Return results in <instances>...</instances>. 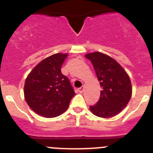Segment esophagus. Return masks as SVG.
<instances>
[{
	"instance_id": "obj_1",
	"label": "esophagus",
	"mask_w": 153,
	"mask_h": 153,
	"mask_svg": "<svg viewBox=\"0 0 153 153\" xmlns=\"http://www.w3.org/2000/svg\"><path fill=\"white\" fill-rule=\"evenodd\" d=\"M83 90H84V86H81V87L78 88V91H79V93H83Z\"/></svg>"
}]
</instances>
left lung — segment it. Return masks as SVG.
I'll return each instance as SVG.
<instances>
[{
    "label": "left lung",
    "instance_id": "1",
    "mask_svg": "<svg viewBox=\"0 0 153 153\" xmlns=\"http://www.w3.org/2000/svg\"><path fill=\"white\" fill-rule=\"evenodd\" d=\"M102 90L98 102L90 106V111L102 118L113 117L126 106L132 96L130 79L114 59L100 52L88 53Z\"/></svg>",
    "mask_w": 153,
    "mask_h": 153
}]
</instances>
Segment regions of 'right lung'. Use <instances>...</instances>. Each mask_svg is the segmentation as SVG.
I'll return each mask as SVG.
<instances>
[{"mask_svg":"<svg viewBox=\"0 0 153 153\" xmlns=\"http://www.w3.org/2000/svg\"><path fill=\"white\" fill-rule=\"evenodd\" d=\"M67 53H56L42 60L27 77L24 97L28 106L42 117L52 118L67 109L75 95L61 67Z\"/></svg>","mask_w":153,"mask_h":153,"instance_id":"obj_1","label":"right lung"}]
</instances>
